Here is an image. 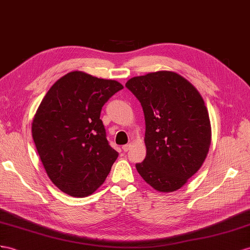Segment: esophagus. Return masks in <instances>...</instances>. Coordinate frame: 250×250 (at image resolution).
I'll use <instances>...</instances> for the list:
<instances>
[{
	"label": "esophagus",
	"mask_w": 250,
	"mask_h": 250,
	"mask_svg": "<svg viewBox=\"0 0 250 250\" xmlns=\"http://www.w3.org/2000/svg\"><path fill=\"white\" fill-rule=\"evenodd\" d=\"M131 148H132V145H131V144H127V145L123 146V150H124L125 152H127Z\"/></svg>",
	"instance_id": "obj_1"
}]
</instances>
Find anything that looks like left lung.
I'll return each mask as SVG.
<instances>
[{"mask_svg":"<svg viewBox=\"0 0 250 250\" xmlns=\"http://www.w3.org/2000/svg\"><path fill=\"white\" fill-rule=\"evenodd\" d=\"M125 86L142 104L146 155L136 164L144 181L158 192H173L201 169L211 145L205 101L183 76L158 70L133 77Z\"/></svg>","mask_w":250,"mask_h":250,"instance_id":"1","label":"left lung"}]
</instances>
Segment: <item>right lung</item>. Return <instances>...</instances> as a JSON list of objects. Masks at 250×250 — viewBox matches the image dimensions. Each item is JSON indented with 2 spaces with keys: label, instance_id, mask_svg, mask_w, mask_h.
I'll use <instances>...</instances> for the list:
<instances>
[{
  "label": "right lung",
  "instance_id": "obj_1",
  "mask_svg": "<svg viewBox=\"0 0 250 250\" xmlns=\"http://www.w3.org/2000/svg\"><path fill=\"white\" fill-rule=\"evenodd\" d=\"M124 88L116 80L74 70L44 96L31 133L49 180L74 197L93 194L111 171L118 153L108 145L100 112Z\"/></svg>",
  "mask_w": 250,
  "mask_h": 250
}]
</instances>
